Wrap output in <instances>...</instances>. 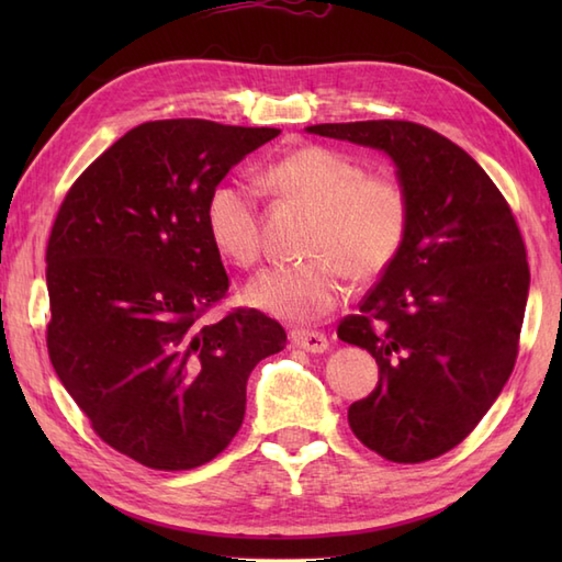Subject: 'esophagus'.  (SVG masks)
I'll return each instance as SVG.
<instances>
[{"label": "esophagus", "mask_w": 562, "mask_h": 562, "mask_svg": "<svg viewBox=\"0 0 562 562\" xmlns=\"http://www.w3.org/2000/svg\"><path fill=\"white\" fill-rule=\"evenodd\" d=\"M290 340L294 348L306 350V352H324L328 348V338L321 330H308V328H294L290 333Z\"/></svg>", "instance_id": "1"}]
</instances>
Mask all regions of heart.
Wrapping results in <instances>:
<instances>
[{"instance_id": "1", "label": "heart", "mask_w": 562, "mask_h": 562, "mask_svg": "<svg viewBox=\"0 0 562 562\" xmlns=\"http://www.w3.org/2000/svg\"><path fill=\"white\" fill-rule=\"evenodd\" d=\"M266 183L282 200L314 207L304 254L296 266L262 270L246 300L278 318L316 321L340 304L345 272L355 282L381 278L405 246L411 198L391 173H367L348 154L306 145L274 159ZM205 229L212 246L236 266H254L262 250V220L254 190L224 178L205 198Z\"/></svg>"}]
</instances>
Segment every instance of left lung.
<instances>
[{
    "label": "left lung",
    "instance_id": "left-lung-1",
    "mask_svg": "<svg viewBox=\"0 0 562 562\" xmlns=\"http://www.w3.org/2000/svg\"><path fill=\"white\" fill-rule=\"evenodd\" d=\"M308 133L384 149L411 198L396 262L345 316L338 338L379 364L350 405L355 437L379 457L423 463L469 437L507 384L529 296L527 246L479 161L411 121L312 125Z\"/></svg>",
    "mask_w": 562,
    "mask_h": 562
}]
</instances>
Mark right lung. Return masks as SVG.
Returning a JSON list of instances; mask_svg holds the SVG:
<instances>
[{
  "label": "right lung",
  "instance_id": "right-lung-1",
  "mask_svg": "<svg viewBox=\"0 0 562 562\" xmlns=\"http://www.w3.org/2000/svg\"><path fill=\"white\" fill-rule=\"evenodd\" d=\"M274 127L198 117L130 130L63 200L45 250L47 352L105 445L154 471L222 453L246 381L288 333L258 308L207 321L229 294L205 198Z\"/></svg>",
  "mask_w": 562,
  "mask_h": 562
}]
</instances>
